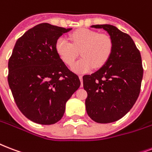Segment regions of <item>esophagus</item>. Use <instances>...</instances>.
Wrapping results in <instances>:
<instances>
[{"label": "esophagus", "instance_id": "34e87169", "mask_svg": "<svg viewBox=\"0 0 152 152\" xmlns=\"http://www.w3.org/2000/svg\"><path fill=\"white\" fill-rule=\"evenodd\" d=\"M79 78H80V82H81L80 87H83V76L80 75V76H79Z\"/></svg>", "mask_w": 152, "mask_h": 152}]
</instances>
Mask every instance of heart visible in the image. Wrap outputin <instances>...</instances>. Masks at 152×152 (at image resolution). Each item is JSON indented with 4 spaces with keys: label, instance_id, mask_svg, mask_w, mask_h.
<instances>
[{
    "label": "heart",
    "instance_id": "heart-1",
    "mask_svg": "<svg viewBox=\"0 0 152 152\" xmlns=\"http://www.w3.org/2000/svg\"><path fill=\"white\" fill-rule=\"evenodd\" d=\"M70 40L61 37L55 45L56 52L66 64H72L80 51L82 56L72 65V70L77 73H84L93 67L100 68L107 63L113 51V40L108 34L82 28L70 35Z\"/></svg>",
    "mask_w": 152,
    "mask_h": 152
}]
</instances>
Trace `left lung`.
<instances>
[{"mask_svg": "<svg viewBox=\"0 0 152 152\" xmlns=\"http://www.w3.org/2000/svg\"><path fill=\"white\" fill-rule=\"evenodd\" d=\"M107 31L113 51L98 71L83 76L86 111L95 122L107 124L124 116L140 92L143 69L140 51L130 36L111 25H91Z\"/></svg>", "mask_w": 152, "mask_h": 152, "instance_id": "8db88e82", "label": "left lung"}]
</instances>
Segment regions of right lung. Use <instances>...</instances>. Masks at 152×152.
I'll use <instances>...</instances> for the list:
<instances>
[{"label":"right lung","instance_id":"right-lung-1","mask_svg":"<svg viewBox=\"0 0 152 152\" xmlns=\"http://www.w3.org/2000/svg\"><path fill=\"white\" fill-rule=\"evenodd\" d=\"M72 28L42 23L16 42L9 60L8 82L22 114L39 124L49 125L63 117L66 102L80 86L56 52L61 36Z\"/></svg>","mask_w":152,"mask_h":152}]
</instances>
